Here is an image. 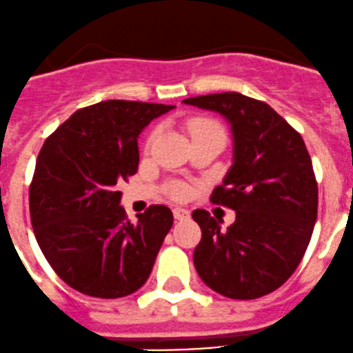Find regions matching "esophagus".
<instances>
[{"mask_svg": "<svg viewBox=\"0 0 353 353\" xmlns=\"http://www.w3.org/2000/svg\"><path fill=\"white\" fill-rule=\"evenodd\" d=\"M172 213H174V219L176 220L190 219V210H186V208H174Z\"/></svg>", "mask_w": 353, "mask_h": 353, "instance_id": "1", "label": "esophagus"}]
</instances>
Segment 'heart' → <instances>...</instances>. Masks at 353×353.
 <instances>
[{"label": "heart", "mask_w": 353, "mask_h": 353, "mask_svg": "<svg viewBox=\"0 0 353 353\" xmlns=\"http://www.w3.org/2000/svg\"><path fill=\"white\" fill-rule=\"evenodd\" d=\"M188 131H190V134L193 138L201 137V134H210V133L223 134L222 126H220L216 121L206 119V117H194V119H191L190 123H188ZM157 134H159V131L157 130L152 131V134L147 140V148L152 147V143L157 140ZM190 194H191V188L188 186V184L176 183L172 188H170V196L176 199H186Z\"/></svg>", "instance_id": "b5f03b06"}]
</instances>
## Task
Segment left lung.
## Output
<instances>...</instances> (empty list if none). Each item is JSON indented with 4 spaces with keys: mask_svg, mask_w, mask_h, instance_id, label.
Segmentation results:
<instances>
[{
    "mask_svg": "<svg viewBox=\"0 0 353 353\" xmlns=\"http://www.w3.org/2000/svg\"><path fill=\"white\" fill-rule=\"evenodd\" d=\"M188 105L229 121L234 159L212 203L236 210L220 227L194 210L201 241L193 261L199 279L229 299L249 301L276 290L301 263L318 216V183L301 134L268 104L237 92L199 95Z\"/></svg>",
    "mask_w": 353,
    "mask_h": 353,
    "instance_id": "left-lung-1",
    "label": "left lung"
}]
</instances>
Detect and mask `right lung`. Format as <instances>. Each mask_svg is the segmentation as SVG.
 I'll return each mask as SVG.
<instances>
[{
	"instance_id": "obj_1",
	"label": "right lung",
	"mask_w": 353,
	"mask_h": 353,
	"mask_svg": "<svg viewBox=\"0 0 353 353\" xmlns=\"http://www.w3.org/2000/svg\"><path fill=\"white\" fill-rule=\"evenodd\" d=\"M170 109L99 102L71 114L42 145L28 193L32 227L49 265L74 290L117 299L150 276L172 212L152 205L131 223L116 186L137 174L143 128Z\"/></svg>"
}]
</instances>
